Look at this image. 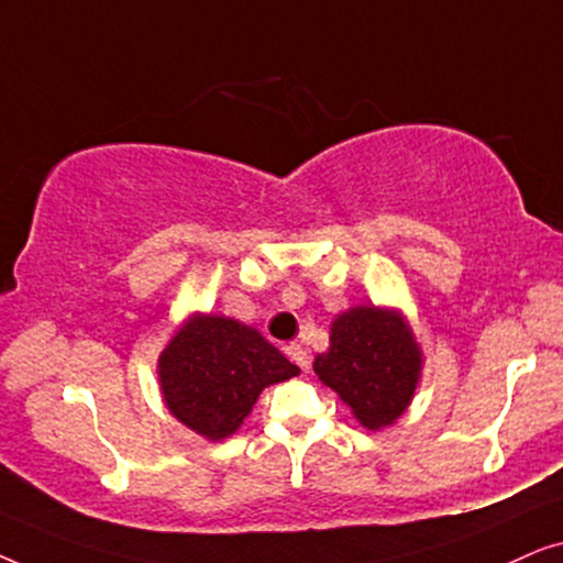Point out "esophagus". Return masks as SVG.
<instances>
[{
  "label": "esophagus",
  "mask_w": 563,
  "mask_h": 563,
  "mask_svg": "<svg viewBox=\"0 0 563 563\" xmlns=\"http://www.w3.org/2000/svg\"><path fill=\"white\" fill-rule=\"evenodd\" d=\"M287 353H289V358L295 361L299 368H302V372H307V368H310V356H307V351L302 349V345L291 343V345H287Z\"/></svg>",
  "instance_id": "34e87169"
}]
</instances>
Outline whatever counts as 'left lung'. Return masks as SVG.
I'll return each instance as SVG.
<instances>
[{"label": "left lung", "instance_id": "8db88e82", "mask_svg": "<svg viewBox=\"0 0 563 563\" xmlns=\"http://www.w3.org/2000/svg\"><path fill=\"white\" fill-rule=\"evenodd\" d=\"M318 379L368 430L387 428L412 402L422 351L399 310L358 305L330 325V349L314 358Z\"/></svg>", "mask_w": 563, "mask_h": 563}]
</instances>
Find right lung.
<instances>
[{
    "mask_svg": "<svg viewBox=\"0 0 563 563\" xmlns=\"http://www.w3.org/2000/svg\"><path fill=\"white\" fill-rule=\"evenodd\" d=\"M297 374L256 328L222 314H191L158 356L168 412L207 441L233 435L268 384Z\"/></svg>",
    "mask_w": 563,
    "mask_h": 563,
    "instance_id": "right-lung-1",
    "label": "right lung"
}]
</instances>
